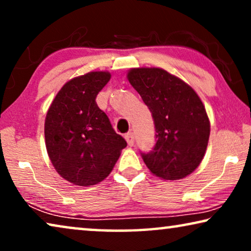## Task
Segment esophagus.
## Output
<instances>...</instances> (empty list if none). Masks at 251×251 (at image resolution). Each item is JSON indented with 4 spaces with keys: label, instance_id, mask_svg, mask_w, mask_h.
Masks as SVG:
<instances>
[{
    "label": "esophagus",
    "instance_id": "esophagus-1",
    "mask_svg": "<svg viewBox=\"0 0 251 251\" xmlns=\"http://www.w3.org/2000/svg\"><path fill=\"white\" fill-rule=\"evenodd\" d=\"M126 143L129 144V146H132L133 144H135V135H133V132H128L126 135Z\"/></svg>",
    "mask_w": 251,
    "mask_h": 251
}]
</instances>
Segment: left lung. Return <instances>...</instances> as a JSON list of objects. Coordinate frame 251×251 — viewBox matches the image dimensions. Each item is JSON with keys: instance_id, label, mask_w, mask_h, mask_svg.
Listing matches in <instances>:
<instances>
[{"instance_id": "1", "label": "left lung", "mask_w": 251, "mask_h": 251, "mask_svg": "<svg viewBox=\"0 0 251 251\" xmlns=\"http://www.w3.org/2000/svg\"><path fill=\"white\" fill-rule=\"evenodd\" d=\"M130 84L150 108L155 145L142 157L151 173L176 180L193 173L207 150L210 123L193 89L161 68H132Z\"/></svg>"}]
</instances>
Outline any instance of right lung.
Instances as JSON below:
<instances>
[{
  "mask_svg": "<svg viewBox=\"0 0 251 251\" xmlns=\"http://www.w3.org/2000/svg\"><path fill=\"white\" fill-rule=\"evenodd\" d=\"M109 78L108 72L72 78L47 113L44 137L51 163L64 179L78 186L104 180L126 146L96 102Z\"/></svg>",
  "mask_w": 251,
  "mask_h": 251,
  "instance_id": "right-lung-1",
  "label": "right lung"
}]
</instances>
